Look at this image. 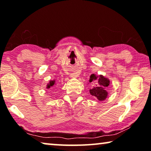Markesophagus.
Listing matches in <instances>:
<instances>
[{
  "instance_id": "esophagus-1",
  "label": "esophagus",
  "mask_w": 151,
  "mask_h": 151,
  "mask_svg": "<svg viewBox=\"0 0 151 151\" xmlns=\"http://www.w3.org/2000/svg\"><path fill=\"white\" fill-rule=\"evenodd\" d=\"M78 73H74L73 74V77H78Z\"/></svg>"
}]
</instances>
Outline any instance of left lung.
Returning a JSON list of instances; mask_svg holds the SVG:
<instances>
[{
    "label": "left lung",
    "instance_id": "1",
    "mask_svg": "<svg viewBox=\"0 0 151 151\" xmlns=\"http://www.w3.org/2000/svg\"><path fill=\"white\" fill-rule=\"evenodd\" d=\"M96 82L92 89L90 90V93L99 101H104L107 96V92L106 91V87L109 85V80L103 76H96L92 74L90 78V82Z\"/></svg>",
    "mask_w": 151,
    "mask_h": 151
}]
</instances>
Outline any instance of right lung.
<instances>
[{"label": "right lung", "instance_id": "obj_1", "mask_svg": "<svg viewBox=\"0 0 151 151\" xmlns=\"http://www.w3.org/2000/svg\"><path fill=\"white\" fill-rule=\"evenodd\" d=\"M55 81H50V83L47 85V88H50V87L52 86L55 84Z\"/></svg>", "mask_w": 151, "mask_h": 151}]
</instances>
